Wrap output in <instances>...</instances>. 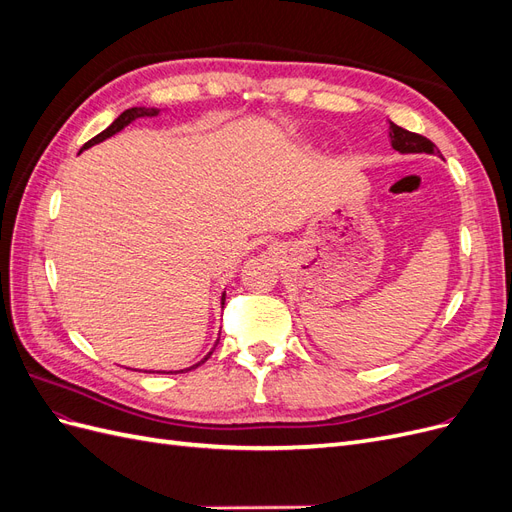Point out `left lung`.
<instances>
[{
    "mask_svg": "<svg viewBox=\"0 0 512 512\" xmlns=\"http://www.w3.org/2000/svg\"><path fill=\"white\" fill-rule=\"evenodd\" d=\"M389 134H391L393 149L399 153H436L438 151V147L433 145L429 138L416 134V132H408L404 128L395 126V123H391Z\"/></svg>",
    "mask_w": 512,
    "mask_h": 512,
    "instance_id": "8db88e82",
    "label": "left lung"
}]
</instances>
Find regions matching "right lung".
Listing matches in <instances>:
<instances>
[{"instance_id":"right-lung-1","label":"right lung","mask_w":512,"mask_h":512,"mask_svg":"<svg viewBox=\"0 0 512 512\" xmlns=\"http://www.w3.org/2000/svg\"><path fill=\"white\" fill-rule=\"evenodd\" d=\"M147 115H158V111H156V108H151V111H149V108H128V111H123L113 123H111V126H108L104 132H100L98 136H94V138H91V141H87L85 145H83V149H87V147H91V145H96V143H102L104 141V138H108V136H113V134H117L119 130H123V128H126L128 126V123L130 121H134V119H138V117H147ZM224 294H222V305H224ZM213 352H209L207 356H205V359L203 361H200V363H196L194 367H198V365H203L207 359H209V356H211ZM194 367H190V369H194ZM188 369V371H190ZM181 371H185V369H181Z\"/></svg>"}]
</instances>
